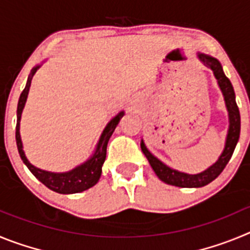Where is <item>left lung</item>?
I'll list each match as a JSON object with an SVG mask.
<instances>
[{"mask_svg":"<svg viewBox=\"0 0 250 250\" xmlns=\"http://www.w3.org/2000/svg\"><path fill=\"white\" fill-rule=\"evenodd\" d=\"M198 59L200 60V62L204 63L207 67H209L213 71L214 76L218 80V85H219L220 90L223 92V96H224L225 105H227V110H228L229 115L228 135H227V140H225L224 150L218 158V160L211 167H209L207 170L199 174L182 173V171L171 169L167 165H165L164 163H161L158 158H155L146 149L144 141L141 140V150H143L146 159L149 160L150 165H151L152 170L158 175V178L160 179L161 182L179 188H202L213 182L214 179L218 178L219 174L224 170V167H227L228 161L230 160L234 149H235L238 140H239L240 134V114L237 103H235V94H234V89L230 80L225 76L222 65L216 59L209 56V55L200 54V52H198Z\"/></svg>","mask_w":250,"mask_h":250,"instance_id":"1","label":"left lung"}]
</instances>
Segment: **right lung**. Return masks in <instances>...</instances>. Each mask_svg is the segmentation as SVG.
Instances as JSON below:
<instances>
[{
  "label": "right lung",
  "instance_id": "add662e5",
  "mask_svg": "<svg viewBox=\"0 0 250 250\" xmlns=\"http://www.w3.org/2000/svg\"><path fill=\"white\" fill-rule=\"evenodd\" d=\"M36 67L32 68L30 76L27 79V83L23 91L21 92L20 96L19 105H17V125H16V143H17V149H19V154L21 156L22 161L25 163L26 167H28L31 173L34 174L40 182L42 183L43 185L51 189V190L56 191L60 194H75V193H81L83 190H87L91 187H94L96 183L99 182V179L101 176V167H103L104 161L106 159V147H107V143L109 139L111 138L112 132H114L115 127L118 126L119 121L124 116L125 112L120 111L111 121L104 129L103 134H101L99 143L96 145L94 155L86 160L83 164L79 165L75 169L66 171V173H51V171H46V170L39 169V167H34L31 164L30 161L27 160L23 151V146H22L21 135H20V121H21V115L22 110L25 107L26 100H27V95L30 91L31 81L34 77L35 72L37 71Z\"/></svg>",
  "mask_w": 250,
  "mask_h": 250
}]
</instances>
